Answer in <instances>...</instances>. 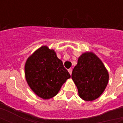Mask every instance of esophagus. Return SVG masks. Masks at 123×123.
Instances as JSON below:
<instances>
[{
	"instance_id": "34e87169",
	"label": "esophagus",
	"mask_w": 123,
	"mask_h": 123,
	"mask_svg": "<svg viewBox=\"0 0 123 123\" xmlns=\"http://www.w3.org/2000/svg\"><path fill=\"white\" fill-rule=\"evenodd\" d=\"M68 72L70 73V74L71 75V74H72V68H69V69H68Z\"/></svg>"
}]
</instances>
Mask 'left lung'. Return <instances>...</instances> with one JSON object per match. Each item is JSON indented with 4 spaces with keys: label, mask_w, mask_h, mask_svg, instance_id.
Segmentation results:
<instances>
[{
    "label": "left lung",
    "mask_w": 123,
    "mask_h": 123,
    "mask_svg": "<svg viewBox=\"0 0 123 123\" xmlns=\"http://www.w3.org/2000/svg\"><path fill=\"white\" fill-rule=\"evenodd\" d=\"M72 79L78 95L87 101L98 99L105 90L109 72L103 62L92 52L82 53L72 70Z\"/></svg>",
    "instance_id": "8db88e82"
}]
</instances>
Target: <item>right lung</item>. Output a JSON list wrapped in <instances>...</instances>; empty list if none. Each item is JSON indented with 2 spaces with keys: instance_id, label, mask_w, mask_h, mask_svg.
<instances>
[{
  "instance_id": "right-lung-1",
  "label": "right lung",
  "mask_w": 123,
  "mask_h": 123,
  "mask_svg": "<svg viewBox=\"0 0 123 123\" xmlns=\"http://www.w3.org/2000/svg\"><path fill=\"white\" fill-rule=\"evenodd\" d=\"M25 77L28 86L36 95L43 99H49L59 93L70 75L55 51L43 45L27 59Z\"/></svg>"
}]
</instances>
